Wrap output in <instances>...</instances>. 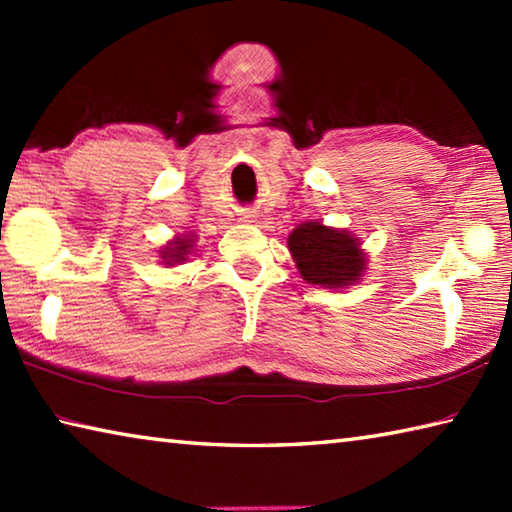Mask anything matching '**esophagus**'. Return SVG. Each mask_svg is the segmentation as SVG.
<instances>
[{"instance_id": "esophagus-1", "label": "esophagus", "mask_w": 512, "mask_h": 512, "mask_svg": "<svg viewBox=\"0 0 512 512\" xmlns=\"http://www.w3.org/2000/svg\"><path fill=\"white\" fill-rule=\"evenodd\" d=\"M246 219H248V216H246Z\"/></svg>"}]
</instances>
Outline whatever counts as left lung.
I'll return each mask as SVG.
<instances>
[{
	"label": "left lung",
	"instance_id": "obj_1",
	"mask_svg": "<svg viewBox=\"0 0 512 512\" xmlns=\"http://www.w3.org/2000/svg\"><path fill=\"white\" fill-rule=\"evenodd\" d=\"M289 250L300 275L309 284L329 289L357 282L366 266L357 239L345 230H332L318 221L298 225L289 235Z\"/></svg>",
	"mask_w": 512,
	"mask_h": 512
}]
</instances>
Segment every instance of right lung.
<instances>
[{
	"label": "right lung",
	"instance_id": "1",
	"mask_svg": "<svg viewBox=\"0 0 512 512\" xmlns=\"http://www.w3.org/2000/svg\"><path fill=\"white\" fill-rule=\"evenodd\" d=\"M192 244H194V239H189V237L173 239L171 244H169V248H164V253H162V259H167V262H164V264L185 262L187 255H189V248H192Z\"/></svg>",
	"mask_w": 512,
	"mask_h": 512
}]
</instances>
